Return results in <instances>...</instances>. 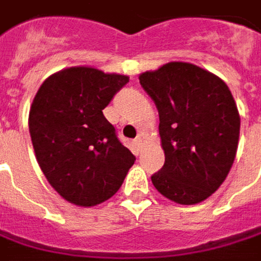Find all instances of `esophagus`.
Instances as JSON below:
<instances>
[{"label":"esophagus","mask_w":261,"mask_h":261,"mask_svg":"<svg viewBox=\"0 0 261 261\" xmlns=\"http://www.w3.org/2000/svg\"><path fill=\"white\" fill-rule=\"evenodd\" d=\"M135 145H137L138 150H141V148H142V140H141V138H137V140H135Z\"/></svg>","instance_id":"34e87169"}]
</instances>
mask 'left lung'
I'll return each instance as SVG.
<instances>
[{
    "instance_id": "8db88e82",
    "label": "left lung",
    "mask_w": 261,
    "mask_h": 261,
    "mask_svg": "<svg viewBox=\"0 0 261 261\" xmlns=\"http://www.w3.org/2000/svg\"><path fill=\"white\" fill-rule=\"evenodd\" d=\"M140 83L158 107L165 151L153 186L179 205L208 199L236 158L241 117L232 92L220 77L189 62L145 71Z\"/></svg>"
}]
</instances>
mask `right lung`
Wrapping results in <instances>:
<instances>
[{
    "label": "right lung",
    "mask_w": 261,
    "mask_h": 261,
    "mask_svg": "<svg viewBox=\"0 0 261 261\" xmlns=\"http://www.w3.org/2000/svg\"><path fill=\"white\" fill-rule=\"evenodd\" d=\"M127 82V75L71 66L47 77L31 103L37 162L69 203L89 208L108 200L135 162L102 113Z\"/></svg>",
    "instance_id": "add662e5"
}]
</instances>
